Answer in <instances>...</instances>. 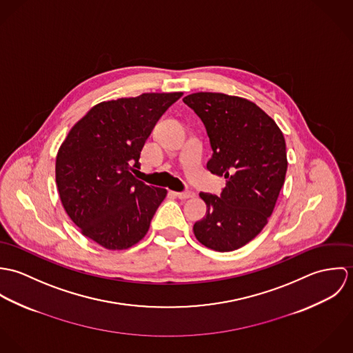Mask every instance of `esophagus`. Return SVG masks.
<instances>
[{
	"mask_svg": "<svg viewBox=\"0 0 353 353\" xmlns=\"http://www.w3.org/2000/svg\"><path fill=\"white\" fill-rule=\"evenodd\" d=\"M175 197H178L179 200H188V199H192V197H194V193L193 192H175V193H172Z\"/></svg>",
	"mask_w": 353,
	"mask_h": 353,
	"instance_id": "esophagus-1",
	"label": "esophagus"
}]
</instances>
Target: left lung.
<instances>
[{"mask_svg":"<svg viewBox=\"0 0 353 353\" xmlns=\"http://www.w3.org/2000/svg\"><path fill=\"white\" fill-rule=\"evenodd\" d=\"M183 101L206 129L213 151L208 170L225 178L220 197L200 193L206 213L194 235L214 252H234L262 231L274 209L288 165L284 136L252 101L213 92Z\"/></svg>","mask_w":353,"mask_h":353,"instance_id":"left-lung-1","label":"left lung"}]
</instances>
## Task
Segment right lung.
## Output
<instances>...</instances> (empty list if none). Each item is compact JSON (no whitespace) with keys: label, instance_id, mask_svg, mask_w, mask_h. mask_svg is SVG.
Wrapping results in <instances>:
<instances>
[{"label":"right lung","instance_id":"1","mask_svg":"<svg viewBox=\"0 0 353 353\" xmlns=\"http://www.w3.org/2000/svg\"><path fill=\"white\" fill-rule=\"evenodd\" d=\"M183 94L103 101L69 132L55 160L62 205L83 235L108 250L140 242L167 190L132 174L160 117Z\"/></svg>","mask_w":353,"mask_h":353}]
</instances>
